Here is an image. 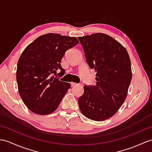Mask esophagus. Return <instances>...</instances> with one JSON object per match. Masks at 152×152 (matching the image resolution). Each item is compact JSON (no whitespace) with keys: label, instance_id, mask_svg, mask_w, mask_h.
<instances>
[{"label":"esophagus","instance_id":"1","mask_svg":"<svg viewBox=\"0 0 152 152\" xmlns=\"http://www.w3.org/2000/svg\"><path fill=\"white\" fill-rule=\"evenodd\" d=\"M71 85H72V86L73 87V86H77V85H79V84L75 83H71Z\"/></svg>","mask_w":152,"mask_h":152}]
</instances>
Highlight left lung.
Instances as JSON below:
<instances>
[{"mask_svg": "<svg viewBox=\"0 0 152 152\" xmlns=\"http://www.w3.org/2000/svg\"><path fill=\"white\" fill-rule=\"evenodd\" d=\"M78 39L88 64L97 72L95 86H84L79 108L88 119L105 121L117 113L126 97L132 77L130 58L123 46L104 33Z\"/></svg>", "mask_w": 152, "mask_h": 152, "instance_id": "left-lung-1", "label": "left lung"}]
</instances>
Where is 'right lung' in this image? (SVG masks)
Wrapping results in <instances>:
<instances>
[{"label":"right lung","instance_id":"1","mask_svg":"<svg viewBox=\"0 0 152 152\" xmlns=\"http://www.w3.org/2000/svg\"><path fill=\"white\" fill-rule=\"evenodd\" d=\"M78 44L74 37L48 33L37 38L22 53L16 73L18 89L32 112L43 115L57 110L71 85L54 75L58 69V75H64L62 58L66 51Z\"/></svg>","mask_w":152,"mask_h":152}]
</instances>
